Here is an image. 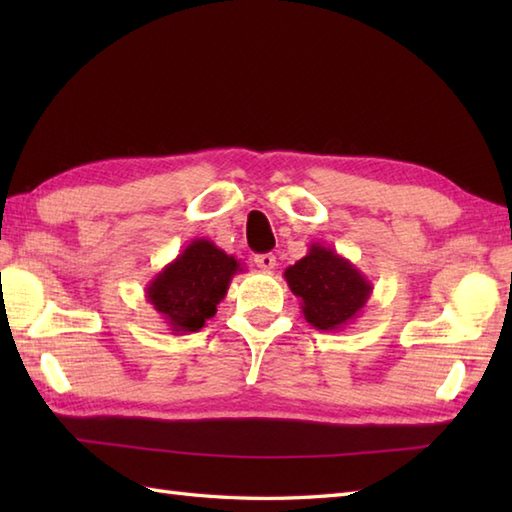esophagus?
I'll return each mask as SVG.
<instances>
[{
	"label": "esophagus",
	"instance_id": "obj_1",
	"mask_svg": "<svg viewBox=\"0 0 512 512\" xmlns=\"http://www.w3.org/2000/svg\"><path fill=\"white\" fill-rule=\"evenodd\" d=\"M255 264H257V268H262V270H266V273H270V270H273V268L277 266V257H275L273 253L257 255V257H255Z\"/></svg>",
	"mask_w": 512,
	"mask_h": 512
}]
</instances>
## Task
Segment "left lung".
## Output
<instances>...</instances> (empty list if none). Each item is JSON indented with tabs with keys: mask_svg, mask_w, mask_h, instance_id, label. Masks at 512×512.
Masks as SVG:
<instances>
[{
	"mask_svg": "<svg viewBox=\"0 0 512 512\" xmlns=\"http://www.w3.org/2000/svg\"><path fill=\"white\" fill-rule=\"evenodd\" d=\"M292 295L301 299L306 321L321 332H341L367 306L372 281L350 259L323 244H310L308 255L284 273Z\"/></svg>",
	"mask_w": 512,
	"mask_h": 512,
	"instance_id": "obj_1",
	"label": "left lung"
}]
</instances>
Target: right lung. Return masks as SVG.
Here are the masks:
<instances>
[{
  "mask_svg": "<svg viewBox=\"0 0 512 512\" xmlns=\"http://www.w3.org/2000/svg\"><path fill=\"white\" fill-rule=\"evenodd\" d=\"M237 273H244L239 259L226 255L211 239L195 237L149 281L145 297L171 334L198 332L215 317L217 303Z\"/></svg>",
  "mask_w": 512,
  "mask_h": 512,
  "instance_id": "1",
  "label": "right lung"
}]
</instances>
